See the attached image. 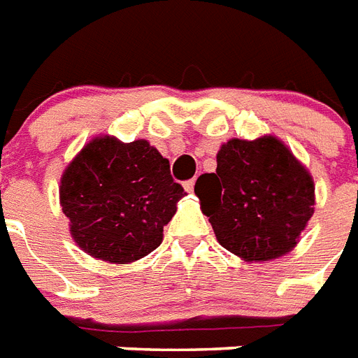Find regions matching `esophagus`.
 Here are the masks:
<instances>
[{
    "label": "esophagus",
    "instance_id": "esophagus-1",
    "mask_svg": "<svg viewBox=\"0 0 358 358\" xmlns=\"http://www.w3.org/2000/svg\"><path fill=\"white\" fill-rule=\"evenodd\" d=\"M194 185H196V179H188V181L182 182V187H185V190H187V192H192Z\"/></svg>",
    "mask_w": 358,
    "mask_h": 358
}]
</instances>
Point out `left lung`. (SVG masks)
<instances>
[{"label": "left lung", "instance_id": "1", "mask_svg": "<svg viewBox=\"0 0 358 358\" xmlns=\"http://www.w3.org/2000/svg\"><path fill=\"white\" fill-rule=\"evenodd\" d=\"M216 173H203L194 192L225 250L245 260L285 255L314 214L313 177L273 136L229 140Z\"/></svg>", "mask_w": 358, "mask_h": 358}]
</instances>
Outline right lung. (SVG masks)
I'll return each instance as SVG.
<instances>
[{
  "label": "right lung",
  "mask_w": 358,
  "mask_h": 358,
  "mask_svg": "<svg viewBox=\"0 0 358 358\" xmlns=\"http://www.w3.org/2000/svg\"><path fill=\"white\" fill-rule=\"evenodd\" d=\"M170 162L145 140L94 138L61 179L62 213L77 245L94 259L125 264L162 242V229L185 196Z\"/></svg>",
  "instance_id": "1"
}]
</instances>
